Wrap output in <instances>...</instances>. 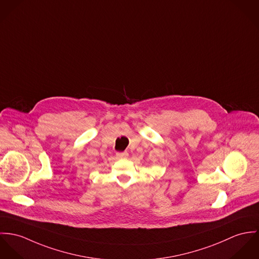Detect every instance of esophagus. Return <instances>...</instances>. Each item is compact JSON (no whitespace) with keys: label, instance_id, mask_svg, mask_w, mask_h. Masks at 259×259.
<instances>
[{"label":"esophagus","instance_id":"esophagus-1","mask_svg":"<svg viewBox=\"0 0 259 259\" xmlns=\"http://www.w3.org/2000/svg\"><path fill=\"white\" fill-rule=\"evenodd\" d=\"M117 159H126L128 157V153L127 152H120L116 154Z\"/></svg>","mask_w":259,"mask_h":259}]
</instances>
